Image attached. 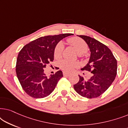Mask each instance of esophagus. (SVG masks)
<instances>
[{
    "mask_svg": "<svg viewBox=\"0 0 128 128\" xmlns=\"http://www.w3.org/2000/svg\"><path fill=\"white\" fill-rule=\"evenodd\" d=\"M63 74H64V76H69L70 75V73H66V72H64L63 73Z\"/></svg>",
    "mask_w": 128,
    "mask_h": 128,
    "instance_id": "obj_1",
    "label": "esophagus"
}]
</instances>
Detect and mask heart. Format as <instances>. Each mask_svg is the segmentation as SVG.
Here are the masks:
<instances>
[{
	"label": "heart",
	"instance_id": "obj_1",
	"mask_svg": "<svg viewBox=\"0 0 128 128\" xmlns=\"http://www.w3.org/2000/svg\"><path fill=\"white\" fill-rule=\"evenodd\" d=\"M68 41L76 49L79 56H81L82 54L86 53L88 50V46L86 42L81 38L78 37L70 38L68 40ZM64 50V44L62 42L58 43L54 50V56L56 58H59L61 57ZM78 65L79 64L78 62H73L67 60H62L59 62V66L60 69L66 72L72 71L74 68H78Z\"/></svg>",
	"mask_w": 128,
	"mask_h": 128
}]
</instances>
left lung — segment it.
<instances>
[{
  "mask_svg": "<svg viewBox=\"0 0 128 128\" xmlns=\"http://www.w3.org/2000/svg\"><path fill=\"white\" fill-rule=\"evenodd\" d=\"M78 36L84 40L91 52L88 64L81 70L90 72L92 74L88 80L78 75L79 81L73 87L82 97H98L109 88L115 80L117 61L106 45L88 36Z\"/></svg>",
  "mask_w": 128,
  "mask_h": 128,
  "instance_id": "1",
  "label": "left lung"
}]
</instances>
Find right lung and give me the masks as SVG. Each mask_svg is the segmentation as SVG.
<instances>
[{
    "mask_svg": "<svg viewBox=\"0 0 128 128\" xmlns=\"http://www.w3.org/2000/svg\"><path fill=\"white\" fill-rule=\"evenodd\" d=\"M73 34H62L38 38L26 45L19 52L16 71L22 88L28 95L41 98L50 95L63 77L58 71L50 77L44 73V68L54 60L56 45L63 38Z\"/></svg>",
    "mask_w": 128,
    "mask_h": 128,
    "instance_id": "1",
    "label": "right lung"
}]
</instances>
